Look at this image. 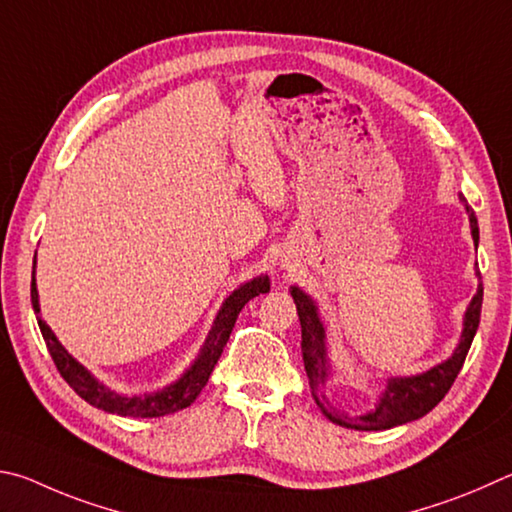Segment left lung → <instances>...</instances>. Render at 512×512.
<instances>
[{"label":"left lung","instance_id":"left-lung-1","mask_svg":"<svg viewBox=\"0 0 512 512\" xmlns=\"http://www.w3.org/2000/svg\"><path fill=\"white\" fill-rule=\"evenodd\" d=\"M465 211H468L474 245H479L477 215H474V211L468 204H465ZM477 279H479L477 294H474L468 310H465L463 315L461 339L459 344H456L454 353L447 357L445 362L432 366L429 371L389 378L387 387H384L378 402H375V407L360 416H348L344 411H335L330 407V402L326 398V384L330 382V378H333L335 371L328 360L326 326L319 317V308L315 299L303 292L299 285H292L290 294L294 303H297V312L301 321L303 364H306L312 398H315L321 414H324L330 423L342 425L346 429H360V432H382V429L405 425V423H411V420H418L425 414H429V411H432L438 402L445 398V393L450 391L456 375H459L461 366L465 362V355L470 351L472 339L477 335L479 319H481V303H483V283H481L479 270H477Z\"/></svg>","mask_w":512,"mask_h":512}]
</instances>
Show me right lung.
Instances as JSON below:
<instances>
[{"mask_svg": "<svg viewBox=\"0 0 512 512\" xmlns=\"http://www.w3.org/2000/svg\"><path fill=\"white\" fill-rule=\"evenodd\" d=\"M270 292V276L261 274L256 279L242 283L240 288L233 290L227 299L222 301L218 315L213 319V326L206 335L204 344L197 353L191 366L179 375L175 382L166 384L164 389L152 391V393H134V396H125V393L112 391L105 387L101 380H96L83 364H80L74 355L67 353V348L58 342V337L53 335V330L47 326V321L40 317V294L38 285H35V263H33V281H31V303L33 312L38 315V326L47 344L49 353L53 357V364L58 366V371L65 382L74 389L80 398L96 409H103L107 414L116 416H132V418H159L175 414L179 409H186L191 402L200 396L202 389L209 382V375L218 364L222 348L227 346L229 335L233 330V324L240 315V310L245 308L258 294Z\"/></svg>", "mask_w": 512, "mask_h": 512, "instance_id": "right-lung-1", "label": "right lung"}]
</instances>
